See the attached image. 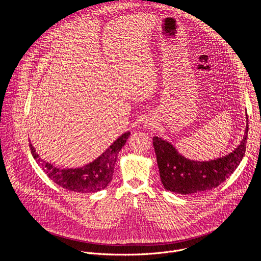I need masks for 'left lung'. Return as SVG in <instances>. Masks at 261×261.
Wrapping results in <instances>:
<instances>
[{"label":"left lung","instance_id":"obj_1","mask_svg":"<svg viewBox=\"0 0 261 261\" xmlns=\"http://www.w3.org/2000/svg\"><path fill=\"white\" fill-rule=\"evenodd\" d=\"M245 135L234 151L211 161H194L181 156L168 141L155 136L153 145L157 157L160 178L167 191L182 195L217 188L237 169L246 152L248 115Z\"/></svg>","mask_w":261,"mask_h":261}]
</instances>
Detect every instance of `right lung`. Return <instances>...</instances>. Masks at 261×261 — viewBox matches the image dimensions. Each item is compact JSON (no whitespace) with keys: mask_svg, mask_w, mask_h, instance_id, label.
I'll list each match as a JSON object with an SVG mask.
<instances>
[{"mask_svg":"<svg viewBox=\"0 0 261 261\" xmlns=\"http://www.w3.org/2000/svg\"><path fill=\"white\" fill-rule=\"evenodd\" d=\"M129 135L130 132L124 133L96 160L80 168H58L43 161L36 153V150L31 143L30 148L37 163L41 166L47 176L60 187L74 192L95 193L106 188L113 179L118 154L125 145Z\"/></svg>","mask_w":261,"mask_h":261,"instance_id":"obj_1","label":"right lung"}]
</instances>
